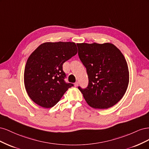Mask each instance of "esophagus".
<instances>
[{
	"label": "esophagus",
	"instance_id": "obj_1",
	"mask_svg": "<svg viewBox=\"0 0 149 149\" xmlns=\"http://www.w3.org/2000/svg\"><path fill=\"white\" fill-rule=\"evenodd\" d=\"M74 84V86H75V87H77L78 86V84H79V83L77 81V82H76Z\"/></svg>",
	"mask_w": 149,
	"mask_h": 149
}]
</instances>
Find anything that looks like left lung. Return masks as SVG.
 Returning <instances> with one entry per match:
<instances>
[{"label":"left lung","mask_w":149,"mask_h":149,"mask_svg":"<svg viewBox=\"0 0 149 149\" xmlns=\"http://www.w3.org/2000/svg\"><path fill=\"white\" fill-rule=\"evenodd\" d=\"M78 56L86 68L88 85L78 86L88 104L107 109L118 103L127 90L129 73L123 53L112 43H78Z\"/></svg>","instance_id":"8db88e82"}]
</instances>
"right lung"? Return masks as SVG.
<instances>
[{
    "mask_svg": "<svg viewBox=\"0 0 149 149\" xmlns=\"http://www.w3.org/2000/svg\"><path fill=\"white\" fill-rule=\"evenodd\" d=\"M78 49L73 42H47L29 57L24 71V83L30 99L45 108L53 107L68 88L63 65L76 55Z\"/></svg>",
    "mask_w": 149,
    "mask_h": 149,
    "instance_id": "right-lung-1",
    "label": "right lung"
}]
</instances>
